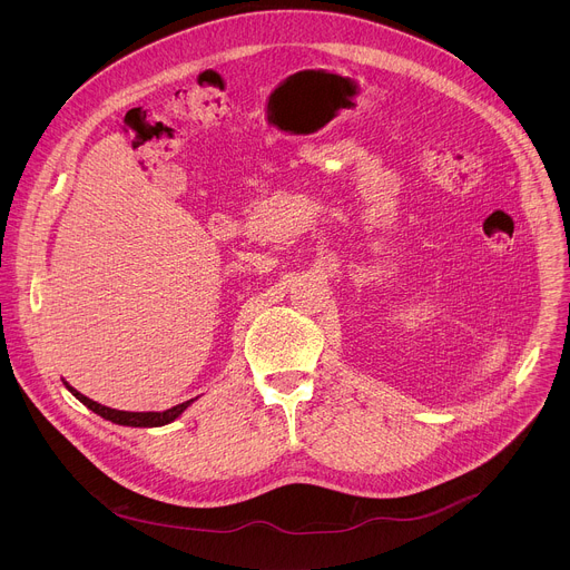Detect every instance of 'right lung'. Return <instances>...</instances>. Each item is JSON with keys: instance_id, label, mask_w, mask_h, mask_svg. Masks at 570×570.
<instances>
[{"instance_id": "add662e5", "label": "right lung", "mask_w": 570, "mask_h": 570, "mask_svg": "<svg viewBox=\"0 0 570 570\" xmlns=\"http://www.w3.org/2000/svg\"><path fill=\"white\" fill-rule=\"evenodd\" d=\"M65 387L80 401L83 405H88V409L97 415H101L104 420L112 422V424H119V426H135V429H153V426H165V424H171L174 420H178L189 405L194 403V399L185 401V403H178L174 405V409L165 411V413H128V411H115V409H108V405H101L92 399H88L86 394H80L78 390H73L67 381H65Z\"/></svg>"}]
</instances>
